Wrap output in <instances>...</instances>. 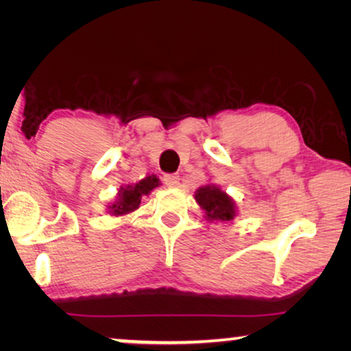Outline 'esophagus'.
<instances>
[{"instance_id":"esophagus-1","label":"esophagus","mask_w":351,"mask_h":351,"mask_svg":"<svg viewBox=\"0 0 351 351\" xmlns=\"http://www.w3.org/2000/svg\"><path fill=\"white\" fill-rule=\"evenodd\" d=\"M162 180H165V184L167 186H172V189H174V186H179V184H180V176L179 174H166L165 177H162Z\"/></svg>"}]
</instances>
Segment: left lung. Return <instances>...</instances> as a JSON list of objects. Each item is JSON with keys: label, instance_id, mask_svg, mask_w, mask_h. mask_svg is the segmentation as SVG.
<instances>
[{"label": "left lung", "instance_id": "obj_1", "mask_svg": "<svg viewBox=\"0 0 351 351\" xmlns=\"http://www.w3.org/2000/svg\"><path fill=\"white\" fill-rule=\"evenodd\" d=\"M196 203L201 206V209H204L206 217L208 220H233L237 215L234 210V203L230 196L219 189L215 185H206L196 190L195 193Z\"/></svg>", "mask_w": 351, "mask_h": 351}]
</instances>
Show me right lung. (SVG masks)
I'll list each match as a JSON object with an SVG mask.
<instances>
[{"instance_id": "obj_1", "label": "right lung", "mask_w": 351, "mask_h": 351, "mask_svg": "<svg viewBox=\"0 0 351 351\" xmlns=\"http://www.w3.org/2000/svg\"><path fill=\"white\" fill-rule=\"evenodd\" d=\"M160 185V180H158L156 176H147L145 179H142L137 184L121 186L118 193V199L110 206V210H112L113 215H123L128 213H132L138 208L141 204V199L143 195H148L153 189Z\"/></svg>"}]
</instances>
